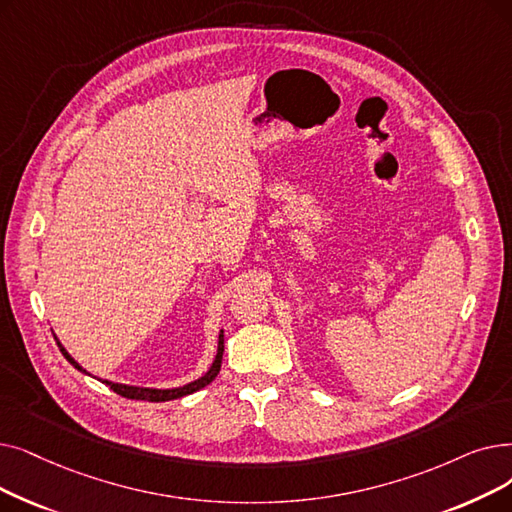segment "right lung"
Masks as SVG:
<instances>
[{"label": "right lung", "instance_id": "right-lung-1", "mask_svg": "<svg viewBox=\"0 0 512 512\" xmlns=\"http://www.w3.org/2000/svg\"><path fill=\"white\" fill-rule=\"evenodd\" d=\"M56 343H58V347H60L64 358L69 360L77 370L85 372V370L71 358L69 351H66V349L62 347V343H60L58 339H56ZM221 358H224V330L219 332L217 355H215V360H213L211 368L201 376V379H196V381H192V383H188V385H184V387H175V389H150V387H133V385H121V383H110V381H102V383H106L115 393H119V395H123V397H127V399H144V402H169V399L184 397V395H190V393H194V391H198V389L207 387V385L215 379L219 368H221ZM85 374H87V372H85Z\"/></svg>", "mask_w": 512, "mask_h": 512}]
</instances>
